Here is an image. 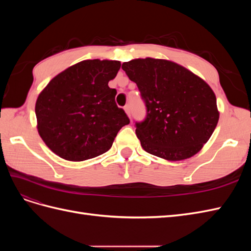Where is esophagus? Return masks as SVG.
<instances>
[{
  "mask_svg": "<svg viewBox=\"0 0 251 251\" xmlns=\"http://www.w3.org/2000/svg\"><path fill=\"white\" fill-rule=\"evenodd\" d=\"M124 109H125L126 113V115L131 118V109H130V105H126V107H125Z\"/></svg>",
  "mask_w": 251,
  "mask_h": 251,
  "instance_id": "esophagus-1",
  "label": "esophagus"
}]
</instances>
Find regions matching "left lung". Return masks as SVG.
<instances>
[{
	"label": "left lung",
	"instance_id": "left-lung-1",
	"mask_svg": "<svg viewBox=\"0 0 251 251\" xmlns=\"http://www.w3.org/2000/svg\"><path fill=\"white\" fill-rule=\"evenodd\" d=\"M124 71L137 85L147 117L136 123V135L148 153L169 161L196 155L219 120L214 91L202 78L176 63L136 58Z\"/></svg>",
	"mask_w": 251,
	"mask_h": 251
}]
</instances>
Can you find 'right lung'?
<instances>
[{
    "mask_svg": "<svg viewBox=\"0 0 251 251\" xmlns=\"http://www.w3.org/2000/svg\"><path fill=\"white\" fill-rule=\"evenodd\" d=\"M120 62L88 59L53 77L35 103L37 131L46 146L65 160L83 161L109 151L130 119L115 102Z\"/></svg>",
    "mask_w": 251,
    "mask_h": 251,
    "instance_id": "obj_1",
    "label": "right lung"
}]
</instances>
